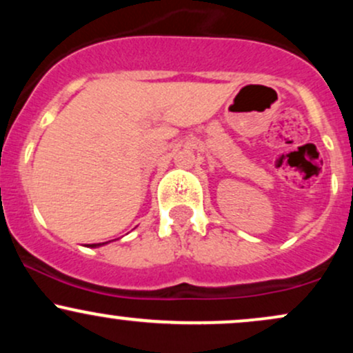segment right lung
I'll return each instance as SVG.
<instances>
[{
  "instance_id": "add662e5",
  "label": "right lung",
  "mask_w": 353,
  "mask_h": 353,
  "mask_svg": "<svg viewBox=\"0 0 353 353\" xmlns=\"http://www.w3.org/2000/svg\"><path fill=\"white\" fill-rule=\"evenodd\" d=\"M104 244H106V242H103V244H101V242H99V244H88V247H101V245H104Z\"/></svg>"
}]
</instances>
